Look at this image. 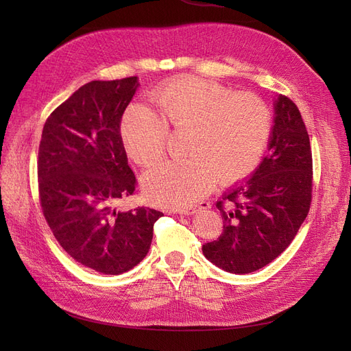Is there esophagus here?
<instances>
[{
  "instance_id": "34e87169",
  "label": "esophagus",
  "mask_w": 351,
  "mask_h": 351,
  "mask_svg": "<svg viewBox=\"0 0 351 351\" xmlns=\"http://www.w3.org/2000/svg\"><path fill=\"white\" fill-rule=\"evenodd\" d=\"M208 208H210L209 202L202 200V202H199V204L195 205V206H189V208L182 209V214H184V215H192V214H195V212L199 210V209H208Z\"/></svg>"
}]
</instances>
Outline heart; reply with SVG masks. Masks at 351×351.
Here are the masks:
<instances>
[{"label": "heart", "instance_id": "1", "mask_svg": "<svg viewBox=\"0 0 351 351\" xmlns=\"http://www.w3.org/2000/svg\"><path fill=\"white\" fill-rule=\"evenodd\" d=\"M151 107L133 102L120 121L124 149L136 164L149 167L162 156L173 129L190 127L184 161H164L143 177L146 197L165 208H183L208 195L218 182H241L268 149L272 112L261 97L236 93L202 77H180L158 88Z\"/></svg>", "mask_w": 351, "mask_h": 351}]
</instances>
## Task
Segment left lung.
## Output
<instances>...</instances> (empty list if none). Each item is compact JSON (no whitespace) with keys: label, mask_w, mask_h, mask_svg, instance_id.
<instances>
[{"label":"left lung","mask_w":351,"mask_h":351,"mask_svg":"<svg viewBox=\"0 0 351 351\" xmlns=\"http://www.w3.org/2000/svg\"><path fill=\"white\" fill-rule=\"evenodd\" d=\"M268 155L246 182L217 202L222 232L202 246L205 258L231 274L254 272L290 246L311 209L313 164L297 105L281 95Z\"/></svg>","instance_id":"left-lung-1"}]
</instances>
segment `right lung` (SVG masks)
<instances>
[{"label": "right lung", "mask_w": 351, "mask_h": 351, "mask_svg": "<svg viewBox=\"0 0 351 351\" xmlns=\"http://www.w3.org/2000/svg\"><path fill=\"white\" fill-rule=\"evenodd\" d=\"M137 86L136 76L83 84L51 112L39 143V200L52 234L74 261L107 275L130 271L146 256L164 215L117 209L137 184L120 137Z\"/></svg>", "instance_id": "obj_1"}]
</instances>
